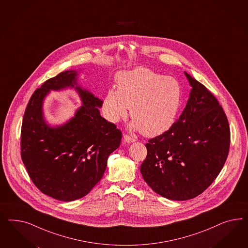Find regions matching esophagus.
<instances>
[{"label": "esophagus", "mask_w": 248, "mask_h": 248, "mask_svg": "<svg viewBox=\"0 0 248 248\" xmlns=\"http://www.w3.org/2000/svg\"><path fill=\"white\" fill-rule=\"evenodd\" d=\"M124 142L130 143H133V142H135V138L132 137V136H130V135H124Z\"/></svg>", "instance_id": "34e87169"}]
</instances>
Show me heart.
Wrapping results in <instances>:
<instances>
[{"label": "heart", "mask_w": 248, "mask_h": 248, "mask_svg": "<svg viewBox=\"0 0 248 248\" xmlns=\"http://www.w3.org/2000/svg\"><path fill=\"white\" fill-rule=\"evenodd\" d=\"M182 100V86L176 79L138 67L118 76L117 90L106 93L103 109L108 120L118 123L131 107V127L154 137L173 125Z\"/></svg>", "instance_id": "1"}]
</instances>
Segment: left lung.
<instances>
[{"instance_id":"left-lung-1","label":"left lung","mask_w":248,"mask_h":248,"mask_svg":"<svg viewBox=\"0 0 248 248\" xmlns=\"http://www.w3.org/2000/svg\"><path fill=\"white\" fill-rule=\"evenodd\" d=\"M185 75L192 86L187 104L169 130L145 144L140 168L155 193L175 201L202 194L222 170L230 146L229 124L217 99Z\"/></svg>"}]
</instances>
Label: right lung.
Returning <instances> with one entry per match:
<instances>
[{
  "label": "right lung",
  "mask_w": 248,
  "mask_h": 248,
  "mask_svg": "<svg viewBox=\"0 0 248 248\" xmlns=\"http://www.w3.org/2000/svg\"><path fill=\"white\" fill-rule=\"evenodd\" d=\"M75 70L60 73L32 93L23 115L21 155L35 186L59 201L87 195L102 179L108 156L120 146L122 133L100 114L103 101L77 85ZM72 87L83 105L64 125L51 128L42 105L51 90Z\"/></svg>",
  "instance_id": "1"
}]
</instances>
